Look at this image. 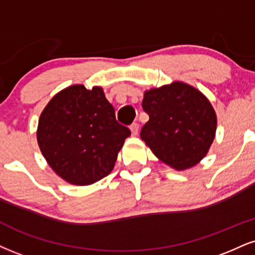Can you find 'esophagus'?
Instances as JSON below:
<instances>
[{
	"label": "esophagus",
	"mask_w": 255,
	"mask_h": 255,
	"mask_svg": "<svg viewBox=\"0 0 255 255\" xmlns=\"http://www.w3.org/2000/svg\"><path fill=\"white\" fill-rule=\"evenodd\" d=\"M130 131H131V135H136L137 131H139V124L134 122V124L130 125Z\"/></svg>",
	"instance_id": "obj_1"
}]
</instances>
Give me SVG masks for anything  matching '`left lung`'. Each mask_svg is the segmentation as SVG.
Listing matches in <instances>:
<instances>
[{"instance_id":"8db88e82","label":"left lung","mask_w":255,"mask_h":255,"mask_svg":"<svg viewBox=\"0 0 255 255\" xmlns=\"http://www.w3.org/2000/svg\"><path fill=\"white\" fill-rule=\"evenodd\" d=\"M142 109L149 116L141 139L161 161L185 170L203 159L215 137L216 114L197 89L180 82L143 94Z\"/></svg>"}]
</instances>
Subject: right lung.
I'll return each mask as SVG.
<instances>
[{
    "instance_id": "1",
    "label": "right lung",
    "mask_w": 255,
    "mask_h": 255,
    "mask_svg": "<svg viewBox=\"0 0 255 255\" xmlns=\"http://www.w3.org/2000/svg\"><path fill=\"white\" fill-rule=\"evenodd\" d=\"M129 135V128L116 121L102 89L87 90L84 85H72L52 98L40 115L36 133L48 165L75 185L108 176Z\"/></svg>"
}]
</instances>
